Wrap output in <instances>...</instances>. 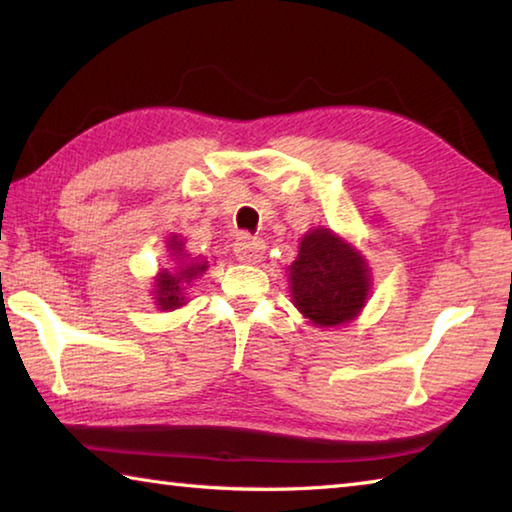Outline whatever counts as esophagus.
Listing matches in <instances>:
<instances>
[{"instance_id":"1","label":"esophagus","mask_w":512,"mask_h":512,"mask_svg":"<svg viewBox=\"0 0 512 512\" xmlns=\"http://www.w3.org/2000/svg\"><path fill=\"white\" fill-rule=\"evenodd\" d=\"M266 253V244L262 239H255L250 235H239L237 237V244H235V255L239 262H246V264H257L262 262V257Z\"/></svg>"}]
</instances>
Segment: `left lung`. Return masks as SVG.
I'll return each instance as SVG.
<instances>
[{"mask_svg": "<svg viewBox=\"0 0 512 512\" xmlns=\"http://www.w3.org/2000/svg\"><path fill=\"white\" fill-rule=\"evenodd\" d=\"M288 288L295 309L313 327H342L365 309L371 268L349 239L318 226L300 239L295 262L288 266Z\"/></svg>", "mask_w": 512, "mask_h": 512, "instance_id": "obj_1", "label": "left lung"}]
</instances>
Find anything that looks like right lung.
<instances>
[{
	"instance_id": "add662e5",
	"label": "right lung",
	"mask_w": 512,
	"mask_h": 512,
	"mask_svg": "<svg viewBox=\"0 0 512 512\" xmlns=\"http://www.w3.org/2000/svg\"><path fill=\"white\" fill-rule=\"evenodd\" d=\"M167 264L159 268L152 284V300L159 311H176L188 304V291L194 280L208 271V259L192 257L185 250V239L181 235H170L165 241Z\"/></svg>"
}]
</instances>
